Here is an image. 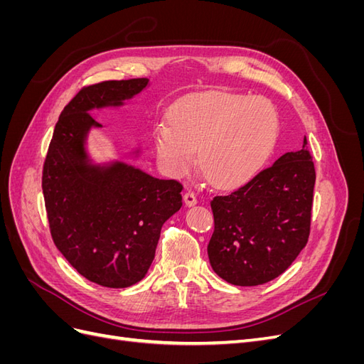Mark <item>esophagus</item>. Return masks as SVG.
<instances>
[{
    "label": "esophagus",
    "mask_w": 364,
    "mask_h": 364,
    "mask_svg": "<svg viewBox=\"0 0 364 364\" xmlns=\"http://www.w3.org/2000/svg\"><path fill=\"white\" fill-rule=\"evenodd\" d=\"M183 202H185L186 206H194L197 203V197L193 191H186L183 194Z\"/></svg>",
    "instance_id": "1"
}]
</instances>
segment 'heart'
<instances>
[{
	"instance_id": "obj_1",
	"label": "heart",
	"mask_w": 364,
	"mask_h": 364,
	"mask_svg": "<svg viewBox=\"0 0 364 364\" xmlns=\"http://www.w3.org/2000/svg\"><path fill=\"white\" fill-rule=\"evenodd\" d=\"M279 115L264 97L206 92L176 105L153 130L165 173L179 178L196 161L217 188H235L259 173L273 153Z\"/></svg>"
}]
</instances>
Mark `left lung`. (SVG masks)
Instances as JSON below:
<instances>
[{"label": "left lung", "mask_w": 364, "mask_h": 364, "mask_svg": "<svg viewBox=\"0 0 364 364\" xmlns=\"http://www.w3.org/2000/svg\"><path fill=\"white\" fill-rule=\"evenodd\" d=\"M306 149L289 151L249 183L211 200L214 234L208 257L220 278L253 287L278 278L310 235L314 164Z\"/></svg>", "instance_id": "1"}]
</instances>
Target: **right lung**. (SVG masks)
Returning a JSON list of instances; mask_svg holds the SVG:
<instances>
[{"label":"right lung","instance_id":"1","mask_svg":"<svg viewBox=\"0 0 364 364\" xmlns=\"http://www.w3.org/2000/svg\"><path fill=\"white\" fill-rule=\"evenodd\" d=\"M149 79L83 87L65 106L43 164L42 191L54 245L82 277L126 289L146 277L161 228L182 206V185L156 179L124 161L97 162L87 150L92 111L123 107ZM141 149L126 158H139Z\"/></svg>","mask_w":364,"mask_h":364}]
</instances>
